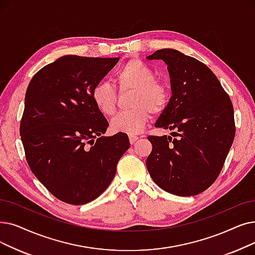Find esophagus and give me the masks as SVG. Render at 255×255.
Wrapping results in <instances>:
<instances>
[{
    "mask_svg": "<svg viewBox=\"0 0 255 255\" xmlns=\"http://www.w3.org/2000/svg\"><path fill=\"white\" fill-rule=\"evenodd\" d=\"M138 138H139V137H138V136H135V135H129V141H130L131 145H132V143H134Z\"/></svg>",
    "mask_w": 255,
    "mask_h": 255,
    "instance_id": "esophagus-1",
    "label": "esophagus"
}]
</instances>
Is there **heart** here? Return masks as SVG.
<instances>
[{
    "instance_id": "heart-1",
    "label": "heart",
    "mask_w": 255,
    "mask_h": 255,
    "mask_svg": "<svg viewBox=\"0 0 255 255\" xmlns=\"http://www.w3.org/2000/svg\"><path fill=\"white\" fill-rule=\"evenodd\" d=\"M155 74L148 64L140 60H130L117 74V82L122 90H133L131 105L134 108L118 114L110 121L114 132L136 134L146 127L150 112L159 113L168 103L167 87L155 81ZM92 100L96 108L104 116L116 112L117 96L115 88L106 83L96 84L92 90Z\"/></svg>"
}]
</instances>
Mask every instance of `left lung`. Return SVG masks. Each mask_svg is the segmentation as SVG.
Here are the masks:
<instances>
[{
  "label": "left lung",
  "mask_w": 255,
  "mask_h": 255,
  "mask_svg": "<svg viewBox=\"0 0 255 255\" xmlns=\"http://www.w3.org/2000/svg\"><path fill=\"white\" fill-rule=\"evenodd\" d=\"M168 65L172 97L155 127L172 136H148L152 151L146 160L153 181L177 196L204 192L219 176L234 142V107L207 66L174 49L146 57Z\"/></svg>",
  "instance_id": "obj_1"
}]
</instances>
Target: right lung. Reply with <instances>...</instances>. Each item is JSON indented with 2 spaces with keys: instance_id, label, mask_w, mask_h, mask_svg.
I'll return each instance as SVG.
<instances>
[{
  "instance_id": "1",
  "label": "right lung",
  "mask_w": 255,
  "mask_h": 255,
  "mask_svg": "<svg viewBox=\"0 0 255 255\" xmlns=\"http://www.w3.org/2000/svg\"><path fill=\"white\" fill-rule=\"evenodd\" d=\"M120 58L65 55L31 79L20 136L31 171L59 200L82 205L112 183L130 147L126 133L104 136L105 117L92 100L93 87Z\"/></svg>"
}]
</instances>
